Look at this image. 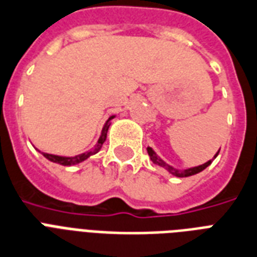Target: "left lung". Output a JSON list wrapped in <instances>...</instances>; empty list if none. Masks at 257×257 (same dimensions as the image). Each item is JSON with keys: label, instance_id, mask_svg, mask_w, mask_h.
Returning a JSON list of instances; mask_svg holds the SVG:
<instances>
[{"label": "left lung", "instance_id": "8db88e82", "mask_svg": "<svg viewBox=\"0 0 257 257\" xmlns=\"http://www.w3.org/2000/svg\"><path fill=\"white\" fill-rule=\"evenodd\" d=\"M148 153H149V157L150 160L153 161L154 164H157V165H160V167H163L164 169H167L168 172L172 173L173 176H177V177H188V176H192V175H196V173L202 172L203 169H206V168L209 167L210 164L213 163V160L218 156V153H219V150H218V153L214 156L213 160H210V161H207V163H204L203 165H199V167H194V168H190V169H183V171H180V169H176V168L171 167V165H168L164 160H161V158L158 157L157 154L154 153L153 149L152 148H148Z\"/></svg>", "mask_w": 257, "mask_h": 257}]
</instances>
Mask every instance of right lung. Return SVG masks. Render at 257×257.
Masks as SVG:
<instances>
[{
  "label": "right lung",
  "mask_w": 257,
  "mask_h": 257,
  "mask_svg": "<svg viewBox=\"0 0 257 257\" xmlns=\"http://www.w3.org/2000/svg\"><path fill=\"white\" fill-rule=\"evenodd\" d=\"M112 117L113 116L109 117V119L107 120V123L104 124L103 131H101V136H100L99 141H97V145H96V148H94V149L89 150V152H85V153L82 154H78V156H76V157H61V156H54V154H48V153H42V154H43L44 157L47 158V160H50V161L61 164V165H65V167H69V165H76V164L82 163L84 160H86V158L90 157V156H93V154H96L100 149H101V146H103V144L105 142V138H107L108 127H109V124H111L109 120H111Z\"/></svg>",
  "instance_id": "obj_1"
}]
</instances>
